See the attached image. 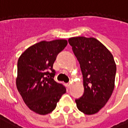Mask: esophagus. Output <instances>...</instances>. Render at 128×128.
I'll list each match as a JSON object with an SVG mask.
<instances>
[{"label":"esophagus","mask_w":128,"mask_h":128,"mask_svg":"<svg viewBox=\"0 0 128 128\" xmlns=\"http://www.w3.org/2000/svg\"><path fill=\"white\" fill-rule=\"evenodd\" d=\"M66 86H68V88H69L70 86V84L68 83V84H66Z\"/></svg>","instance_id":"esophagus-1"}]
</instances>
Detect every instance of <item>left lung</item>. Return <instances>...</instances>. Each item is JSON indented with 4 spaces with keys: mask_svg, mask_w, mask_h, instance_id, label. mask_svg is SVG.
<instances>
[{
    "mask_svg": "<svg viewBox=\"0 0 128 128\" xmlns=\"http://www.w3.org/2000/svg\"><path fill=\"white\" fill-rule=\"evenodd\" d=\"M68 43L80 64L84 92L75 99L80 111L86 114L98 112L112 95L116 67L113 56L94 38L74 37Z\"/></svg>",
    "mask_w": 128,
    "mask_h": 128,
    "instance_id": "obj_1",
    "label": "left lung"
}]
</instances>
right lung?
I'll return each mask as SVG.
<instances>
[{
    "label": "right lung",
    "instance_id": "1",
    "mask_svg": "<svg viewBox=\"0 0 128 128\" xmlns=\"http://www.w3.org/2000/svg\"><path fill=\"white\" fill-rule=\"evenodd\" d=\"M66 40L42 41L29 47L18 59L16 86L29 109L39 114L56 108L65 86L54 80L56 57L66 46Z\"/></svg>",
    "mask_w": 128,
    "mask_h": 128
}]
</instances>
